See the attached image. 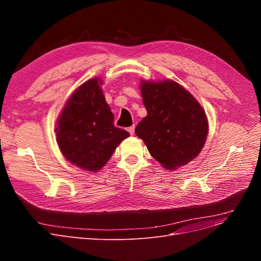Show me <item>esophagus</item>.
Masks as SVG:
<instances>
[{"label":"esophagus","instance_id":"esophagus-1","mask_svg":"<svg viewBox=\"0 0 261 261\" xmlns=\"http://www.w3.org/2000/svg\"><path fill=\"white\" fill-rule=\"evenodd\" d=\"M127 131H128L131 135H133V133H134V126H131V127L127 128Z\"/></svg>","mask_w":261,"mask_h":261}]
</instances>
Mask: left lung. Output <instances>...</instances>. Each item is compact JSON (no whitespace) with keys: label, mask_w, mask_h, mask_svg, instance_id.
I'll return each instance as SVG.
<instances>
[{"label":"left lung","mask_w":261,"mask_h":261,"mask_svg":"<svg viewBox=\"0 0 261 261\" xmlns=\"http://www.w3.org/2000/svg\"><path fill=\"white\" fill-rule=\"evenodd\" d=\"M145 116L135 128L148 151L168 170L195 160L208 134V120L199 101L177 82L141 80Z\"/></svg>","instance_id":"left-lung-1"}]
</instances>
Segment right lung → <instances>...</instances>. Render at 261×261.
Segmentation results:
<instances>
[{
	"label": "right lung",
	"mask_w": 261,
	"mask_h": 261,
	"mask_svg": "<svg viewBox=\"0 0 261 261\" xmlns=\"http://www.w3.org/2000/svg\"><path fill=\"white\" fill-rule=\"evenodd\" d=\"M102 84L99 77H94L79 86L65 102L55 128L63 156L90 172L99 171L118 145L130 136L114 126Z\"/></svg>",
	"instance_id": "1"
}]
</instances>
